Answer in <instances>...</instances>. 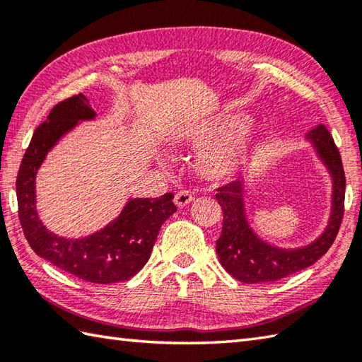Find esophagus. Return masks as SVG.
<instances>
[{"mask_svg": "<svg viewBox=\"0 0 362 362\" xmlns=\"http://www.w3.org/2000/svg\"><path fill=\"white\" fill-rule=\"evenodd\" d=\"M194 201V194L189 193V191H180V193H177L174 197V202L177 207H185L189 202Z\"/></svg>", "mask_w": 362, "mask_h": 362, "instance_id": "34e87169", "label": "esophagus"}]
</instances>
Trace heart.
I'll use <instances>...</instances> for the list:
<instances>
[{
	"label": "heart",
	"mask_w": 362,
	"mask_h": 362,
	"mask_svg": "<svg viewBox=\"0 0 362 362\" xmlns=\"http://www.w3.org/2000/svg\"><path fill=\"white\" fill-rule=\"evenodd\" d=\"M246 122L242 115H224L207 124L182 130L177 143L194 147L215 144L202 155L199 168L211 180L228 179L243 166L250 152L251 138L245 129Z\"/></svg>",
	"instance_id": "obj_1"
}]
</instances>
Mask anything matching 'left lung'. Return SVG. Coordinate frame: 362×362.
<instances>
[{
	"label": "left lung",
	"instance_id": "left-lung-1",
	"mask_svg": "<svg viewBox=\"0 0 362 362\" xmlns=\"http://www.w3.org/2000/svg\"><path fill=\"white\" fill-rule=\"evenodd\" d=\"M327 163L334 180L332 215L323 235L301 250L286 251L262 242L246 223L242 182H229L216 188L223 210V230L216 240V252L226 272L245 284L274 282L310 267L327 252L341 229L345 202V173L339 148L329 130L318 124L308 133Z\"/></svg>",
	"mask_w": 362,
	"mask_h": 362
}]
</instances>
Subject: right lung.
I'll use <instances>...</instances> for the list:
<instances>
[{
  "label": "right lung",
  "instance_id": "add662e5",
  "mask_svg": "<svg viewBox=\"0 0 362 362\" xmlns=\"http://www.w3.org/2000/svg\"><path fill=\"white\" fill-rule=\"evenodd\" d=\"M95 116L83 94L59 102L35 129L17 175L21 229L37 256L83 281L112 284L133 278L151 257L161 224L177 210L174 194L133 199L117 219L90 237L69 240L48 232L35 211L34 179L47 152L78 120Z\"/></svg>",
  "mask_w": 362,
  "mask_h": 362
}]
</instances>
